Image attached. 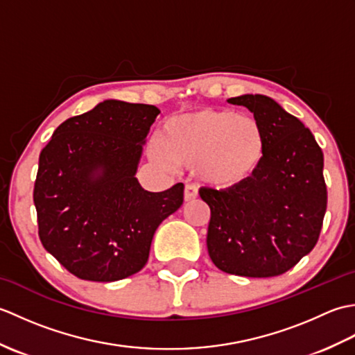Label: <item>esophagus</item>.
Segmentation results:
<instances>
[{
  "label": "esophagus",
  "instance_id": "esophagus-1",
  "mask_svg": "<svg viewBox=\"0 0 355 355\" xmlns=\"http://www.w3.org/2000/svg\"><path fill=\"white\" fill-rule=\"evenodd\" d=\"M197 197H198L197 187L187 184V186L184 187V201H192V200H195Z\"/></svg>",
  "mask_w": 355,
  "mask_h": 355
}]
</instances>
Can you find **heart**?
<instances>
[{
  "label": "heart",
  "instance_id": "1",
  "mask_svg": "<svg viewBox=\"0 0 355 355\" xmlns=\"http://www.w3.org/2000/svg\"><path fill=\"white\" fill-rule=\"evenodd\" d=\"M149 157L164 169L193 166L202 183L232 191L258 175L267 158V134L253 116L206 107L166 119Z\"/></svg>",
  "mask_w": 355,
  "mask_h": 355
}]
</instances>
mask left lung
<instances>
[{
  "label": "left lung",
  "mask_w": 355,
  "mask_h": 355,
  "mask_svg": "<svg viewBox=\"0 0 355 355\" xmlns=\"http://www.w3.org/2000/svg\"><path fill=\"white\" fill-rule=\"evenodd\" d=\"M227 102L259 120L267 134V158L244 186L200 189L210 207L209 256L229 275L279 276L319 239L328 198L323 153L311 131L271 97L243 94Z\"/></svg>",
  "instance_id": "obj_1"
}]
</instances>
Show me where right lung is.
I'll return each instance as SVG.
<instances>
[{
    "label": "right lung",
    "instance_id": "right-lung-1",
    "mask_svg": "<svg viewBox=\"0 0 355 355\" xmlns=\"http://www.w3.org/2000/svg\"><path fill=\"white\" fill-rule=\"evenodd\" d=\"M154 105L103 101L67 119L41 150L33 201L45 250L84 281L114 282L149 258L158 225L184 186L149 192L135 178Z\"/></svg>",
    "mask_w": 355,
    "mask_h": 355
}]
</instances>
